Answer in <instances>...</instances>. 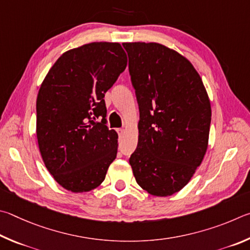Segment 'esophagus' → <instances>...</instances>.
Listing matches in <instances>:
<instances>
[{"instance_id":"esophagus-1","label":"esophagus","mask_w":250,"mask_h":250,"mask_svg":"<svg viewBox=\"0 0 250 250\" xmlns=\"http://www.w3.org/2000/svg\"><path fill=\"white\" fill-rule=\"evenodd\" d=\"M116 130H117V133H118V135H120V136H121V135L124 134V132H125L124 128H117Z\"/></svg>"}]
</instances>
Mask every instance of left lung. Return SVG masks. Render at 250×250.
I'll use <instances>...</instances> for the list:
<instances>
[{
    "instance_id": "left-lung-1",
    "label": "left lung",
    "mask_w": 250,
    "mask_h": 250,
    "mask_svg": "<svg viewBox=\"0 0 250 250\" xmlns=\"http://www.w3.org/2000/svg\"><path fill=\"white\" fill-rule=\"evenodd\" d=\"M139 106L138 145L129 158L136 182L155 196L185 188L208 145L211 103L186 57L158 42H124Z\"/></svg>"
}]
</instances>
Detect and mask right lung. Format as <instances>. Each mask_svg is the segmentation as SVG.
Returning a JSON list of instances; mask_svg holds the SVG:
<instances>
[{"label": "right lung", "instance_id": "add662e5", "mask_svg": "<svg viewBox=\"0 0 250 250\" xmlns=\"http://www.w3.org/2000/svg\"><path fill=\"white\" fill-rule=\"evenodd\" d=\"M126 65L120 43L95 42L63 52L43 79L36 102L38 147L65 190L98 188L116 158L118 136L106 126L104 95Z\"/></svg>", "mask_w": 250, "mask_h": 250}]
</instances>
